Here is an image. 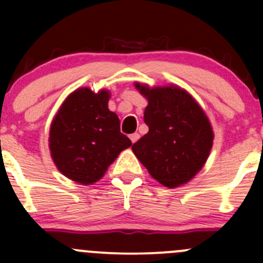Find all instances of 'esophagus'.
<instances>
[{
  "instance_id": "1",
  "label": "esophagus",
  "mask_w": 263,
  "mask_h": 263,
  "mask_svg": "<svg viewBox=\"0 0 263 263\" xmlns=\"http://www.w3.org/2000/svg\"><path fill=\"white\" fill-rule=\"evenodd\" d=\"M129 139H131L132 144H135V142H136L137 140L140 139V135L139 134H132V135H129Z\"/></svg>"
}]
</instances>
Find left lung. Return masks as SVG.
<instances>
[{
    "label": "left lung",
    "instance_id": "left-lung-1",
    "mask_svg": "<svg viewBox=\"0 0 263 263\" xmlns=\"http://www.w3.org/2000/svg\"><path fill=\"white\" fill-rule=\"evenodd\" d=\"M136 87L148 100L144 113L148 132L132 151L159 183L169 188L184 184L208 160L214 140L210 122L183 89Z\"/></svg>",
    "mask_w": 263,
    "mask_h": 263
}]
</instances>
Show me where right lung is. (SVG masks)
I'll list each match as a JSON object with an SVG mask.
<instances>
[{
	"instance_id": "right-lung-1",
	"label": "right lung",
	"mask_w": 263,
	"mask_h": 263,
	"mask_svg": "<svg viewBox=\"0 0 263 263\" xmlns=\"http://www.w3.org/2000/svg\"><path fill=\"white\" fill-rule=\"evenodd\" d=\"M109 92L87 87L73 91L50 126L49 148L58 171L72 181L91 184L104 176L118 154L132 145L108 109Z\"/></svg>"
}]
</instances>
